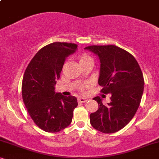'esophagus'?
Masks as SVG:
<instances>
[{"instance_id": "esophagus-1", "label": "esophagus", "mask_w": 159, "mask_h": 159, "mask_svg": "<svg viewBox=\"0 0 159 159\" xmlns=\"http://www.w3.org/2000/svg\"><path fill=\"white\" fill-rule=\"evenodd\" d=\"M88 98H78L77 101L79 103H85L86 101H88Z\"/></svg>"}]
</instances>
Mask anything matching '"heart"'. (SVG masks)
<instances>
[{"label": "heart", "instance_id": "obj_1", "mask_svg": "<svg viewBox=\"0 0 159 159\" xmlns=\"http://www.w3.org/2000/svg\"><path fill=\"white\" fill-rule=\"evenodd\" d=\"M88 61H93V58H91L90 56L88 55V54H86V53L82 54V55L79 57L80 64V63H82V62Z\"/></svg>", "mask_w": 159, "mask_h": 159}]
</instances>
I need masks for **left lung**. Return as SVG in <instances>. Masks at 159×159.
I'll list each match as a JSON object with an SVG mask.
<instances>
[{"label":"left lung","instance_id":"left-lung-1","mask_svg":"<svg viewBox=\"0 0 159 159\" xmlns=\"http://www.w3.org/2000/svg\"><path fill=\"white\" fill-rule=\"evenodd\" d=\"M99 58V85L101 92L111 95L103 105L99 96L93 100L98 109L90 115L93 128L103 133H114L131 121L140 106L144 79L138 61L129 52L116 45H91L84 48Z\"/></svg>","mask_w":159,"mask_h":159}]
</instances>
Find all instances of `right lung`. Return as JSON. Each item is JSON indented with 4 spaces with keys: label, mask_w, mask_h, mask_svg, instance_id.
<instances>
[{
    "label": "right lung",
    "mask_w": 159,
    "mask_h": 159,
    "mask_svg": "<svg viewBox=\"0 0 159 159\" xmlns=\"http://www.w3.org/2000/svg\"><path fill=\"white\" fill-rule=\"evenodd\" d=\"M77 50L74 43H51L35 54L24 74L23 101L34 122L45 132H59L72 120L77 98L56 93L55 85L66 58Z\"/></svg>",
    "instance_id": "obj_1"
}]
</instances>
